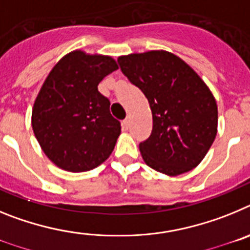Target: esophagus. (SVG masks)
I'll list each match as a JSON object with an SVG mask.
<instances>
[{
    "instance_id": "34e87169",
    "label": "esophagus",
    "mask_w": 250,
    "mask_h": 250,
    "mask_svg": "<svg viewBox=\"0 0 250 250\" xmlns=\"http://www.w3.org/2000/svg\"><path fill=\"white\" fill-rule=\"evenodd\" d=\"M129 126H130V118H126L123 121V127L125 130H127L129 129Z\"/></svg>"
}]
</instances>
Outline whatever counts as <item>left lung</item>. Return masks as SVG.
Wrapping results in <instances>:
<instances>
[{
	"instance_id": "left-lung-1",
	"label": "left lung",
	"mask_w": 250,
	"mask_h": 250,
	"mask_svg": "<svg viewBox=\"0 0 250 250\" xmlns=\"http://www.w3.org/2000/svg\"><path fill=\"white\" fill-rule=\"evenodd\" d=\"M118 62L151 110V135L139 144L145 164L169 176L198 167L218 131L215 98L202 77L164 50L119 56Z\"/></svg>"
}]
</instances>
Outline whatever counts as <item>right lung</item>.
<instances>
[{
	"instance_id": "1",
	"label": "right lung",
	"mask_w": 250,
	"mask_h": 250,
	"mask_svg": "<svg viewBox=\"0 0 250 250\" xmlns=\"http://www.w3.org/2000/svg\"><path fill=\"white\" fill-rule=\"evenodd\" d=\"M118 68L111 56L75 50L60 60L43 81L31 124L45 155L60 169L89 171L111 155L121 126L98 86Z\"/></svg>"
}]
</instances>
